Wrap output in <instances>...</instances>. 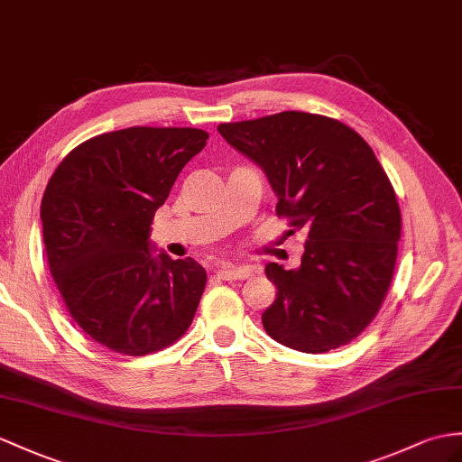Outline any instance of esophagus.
Masks as SVG:
<instances>
[{"label": "esophagus", "instance_id": "esophagus-1", "mask_svg": "<svg viewBox=\"0 0 462 462\" xmlns=\"http://www.w3.org/2000/svg\"><path fill=\"white\" fill-rule=\"evenodd\" d=\"M221 280H245L254 274V268L251 266H235V264H223L216 273Z\"/></svg>", "mask_w": 462, "mask_h": 462}]
</instances>
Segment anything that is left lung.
<instances>
[{
    "label": "left lung",
    "mask_w": 462,
    "mask_h": 462,
    "mask_svg": "<svg viewBox=\"0 0 462 462\" xmlns=\"http://www.w3.org/2000/svg\"><path fill=\"white\" fill-rule=\"evenodd\" d=\"M217 131L263 168L278 217L308 231L300 268H264L278 290L263 313L266 333L311 355L351 343L388 294L402 233L396 192L373 149L345 123L306 111Z\"/></svg>",
    "instance_id": "8db88e82"
}]
</instances>
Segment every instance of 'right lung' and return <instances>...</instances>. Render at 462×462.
I'll return each instance as SVG.
<instances>
[{
	"instance_id": "add662e5",
	"label": "right lung",
	"mask_w": 462,
	"mask_h": 462,
	"mask_svg": "<svg viewBox=\"0 0 462 462\" xmlns=\"http://www.w3.org/2000/svg\"><path fill=\"white\" fill-rule=\"evenodd\" d=\"M209 134L129 127L78 144L41 201L42 241L66 310L111 351L144 356L171 346L196 316L208 274L194 258L151 253V223L180 171Z\"/></svg>"
}]
</instances>
